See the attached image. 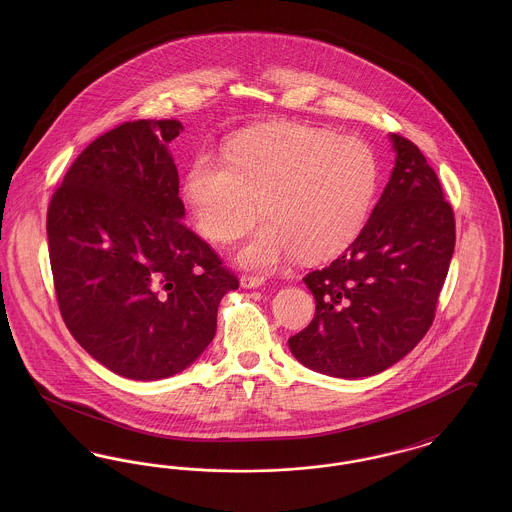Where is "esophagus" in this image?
<instances>
[{
	"label": "esophagus",
	"mask_w": 512,
	"mask_h": 512,
	"mask_svg": "<svg viewBox=\"0 0 512 512\" xmlns=\"http://www.w3.org/2000/svg\"><path fill=\"white\" fill-rule=\"evenodd\" d=\"M240 284L245 290H255V288H261L265 284V278L263 276H242Z\"/></svg>",
	"instance_id": "1"
}]
</instances>
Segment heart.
<instances>
[{
	"label": "heart",
	"instance_id": "obj_1",
	"mask_svg": "<svg viewBox=\"0 0 512 512\" xmlns=\"http://www.w3.org/2000/svg\"><path fill=\"white\" fill-rule=\"evenodd\" d=\"M372 147L307 124H268L240 134L226 159L195 155L184 197L205 238L228 244L261 217L267 222L238 251L247 268L301 257L332 259L355 242L378 190Z\"/></svg>",
	"mask_w": 512,
	"mask_h": 512
}]
</instances>
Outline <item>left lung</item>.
I'll return each instance as SVG.
<instances>
[{
	"mask_svg": "<svg viewBox=\"0 0 512 512\" xmlns=\"http://www.w3.org/2000/svg\"><path fill=\"white\" fill-rule=\"evenodd\" d=\"M395 167L357 240L303 282L311 324L288 340L301 365L365 378L401 361L434 322L455 249V217L422 151L390 134Z\"/></svg>",
	"mask_w": 512,
	"mask_h": 512,
	"instance_id": "left-lung-1",
	"label": "left lung"
}]
</instances>
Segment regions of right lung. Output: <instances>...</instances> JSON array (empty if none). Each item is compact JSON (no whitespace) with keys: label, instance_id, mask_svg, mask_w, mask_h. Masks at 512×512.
Wrapping results in <instances>:
<instances>
[{"label":"right lung","instance_id":"right-lung-1","mask_svg":"<svg viewBox=\"0 0 512 512\" xmlns=\"http://www.w3.org/2000/svg\"><path fill=\"white\" fill-rule=\"evenodd\" d=\"M178 121H134L99 136L48 209L49 261L63 320L98 363L130 380L169 378L217 332L238 278L182 222L169 144Z\"/></svg>","mask_w":512,"mask_h":512}]
</instances>
